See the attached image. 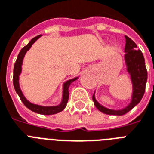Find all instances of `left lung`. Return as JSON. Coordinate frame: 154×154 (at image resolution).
<instances>
[{"label": "left lung", "instance_id": "obj_1", "mask_svg": "<svg viewBox=\"0 0 154 154\" xmlns=\"http://www.w3.org/2000/svg\"><path fill=\"white\" fill-rule=\"evenodd\" d=\"M125 60L127 65V71L131 76V81L133 83V96L131 102L123 109L113 110L101 105L95 99L94 94L93 95V101L97 109L105 114L109 115H121L125 114L126 112L136 106L141 101L145 90L147 82V70H146L145 58L141 50L137 49V45L129 37L125 36Z\"/></svg>", "mask_w": 154, "mask_h": 154}]
</instances>
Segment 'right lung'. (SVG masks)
<instances>
[{
	"label": "right lung",
	"instance_id": "1",
	"mask_svg": "<svg viewBox=\"0 0 154 154\" xmlns=\"http://www.w3.org/2000/svg\"><path fill=\"white\" fill-rule=\"evenodd\" d=\"M42 35L37 36L34 38H32L27 45H25V47H23L22 49L20 50V52L18 54V57L16 60L15 65H14V69H13V85H14V89H15L17 94H18V96L20 98L23 104L30 110H32V112H37V113H40V114L43 115H52L57 113V112H61L65 108L66 105H67L68 100H69V87L70 84L72 82H74L77 79V77L73 78V79L69 80L64 84V88H63V97H62V101L59 105L57 106H41L38 105H34L30 103L29 101L26 100L24 95H23L22 92L20 89V85H19V75L21 72V65H22L23 58L25 57L26 52L31 48L32 45L37 41Z\"/></svg>",
	"mask_w": 154,
	"mask_h": 154
}]
</instances>
